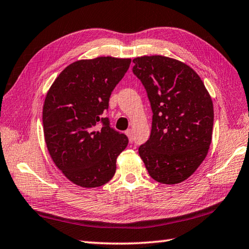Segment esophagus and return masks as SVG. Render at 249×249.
I'll use <instances>...</instances> for the list:
<instances>
[{
    "label": "esophagus",
    "mask_w": 249,
    "mask_h": 249,
    "mask_svg": "<svg viewBox=\"0 0 249 249\" xmlns=\"http://www.w3.org/2000/svg\"><path fill=\"white\" fill-rule=\"evenodd\" d=\"M125 134L126 135H127V136H128V138H129V141L130 142H132L133 141V129H130V128H128L127 130H126V132H125Z\"/></svg>",
    "instance_id": "34e87169"
}]
</instances>
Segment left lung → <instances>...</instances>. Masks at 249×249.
<instances>
[{"instance_id": "obj_1", "label": "left lung", "mask_w": 249, "mask_h": 249, "mask_svg": "<svg viewBox=\"0 0 249 249\" xmlns=\"http://www.w3.org/2000/svg\"><path fill=\"white\" fill-rule=\"evenodd\" d=\"M153 111L149 140L138 148L151 178L165 184L188 179L209 151L213 103L201 78L190 67L163 56L135 58Z\"/></svg>"}]
</instances>
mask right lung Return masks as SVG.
<instances>
[{
	"label": "right lung",
	"instance_id": "add662e5",
	"mask_svg": "<svg viewBox=\"0 0 249 249\" xmlns=\"http://www.w3.org/2000/svg\"><path fill=\"white\" fill-rule=\"evenodd\" d=\"M130 59L99 57L69 65L54 80L43 108L50 157L71 182L84 188L113 178L116 158L128 144L103 113Z\"/></svg>",
	"mask_w": 249,
	"mask_h": 249
}]
</instances>
